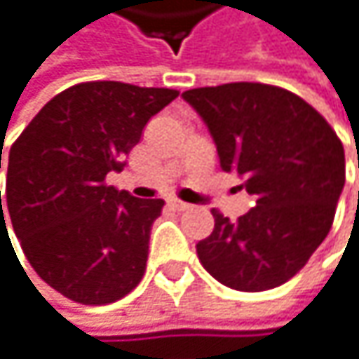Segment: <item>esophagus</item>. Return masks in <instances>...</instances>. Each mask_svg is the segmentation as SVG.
I'll return each mask as SVG.
<instances>
[{"mask_svg": "<svg viewBox=\"0 0 359 359\" xmlns=\"http://www.w3.org/2000/svg\"><path fill=\"white\" fill-rule=\"evenodd\" d=\"M168 204H170L174 210H178V212H183V210H189V208H191V204H187V202H183V200H178V198H170Z\"/></svg>", "mask_w": 359, "mask_h": 359, "instance_id": "esophagus-1", "label": "esophagus"}]
</instances>
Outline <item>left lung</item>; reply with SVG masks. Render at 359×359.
<instances>
[{
    "label": "left lung",
    "instance_id": "obj_1",
    "mask_svg": "<svg viewBox=\"0 0 359 359\" xmlns=\"http://www.w3.org/2000/svg\"><path fill=\"white\" fill-rule=\"evenodd\" d=\"M206 121L225 172H238L255 208L198 244L221 284L261 292L297 276L328 236L345 185V151L330 123L301 96L236 81L183 92Z\"/></svg>",
    "mask_w": 359,
    "mask_h": 359
}]
</instances>
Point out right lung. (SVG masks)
I'll use <instances>...</instances> for the list:
<instances>
[{
  "instance_id": "1",
  "label": "right lung",
  "mask_w": 359,
  "mask_h": 359,
  "mask_svg": "<svg viewBox=\"0 0 359 359\" xmlns=\"http://www.w3.org/2000/svg\"><path fill=\"white\" fill-rule=\"evenodd\" d=\"M176 96L121 81L77 83L46 102L12 144L6 206L14 233L37 276L67 299L107 305L142 280L163 200L132 198L104 178L123 170L147 121Z\"/></svg>"
}]
</instances>
